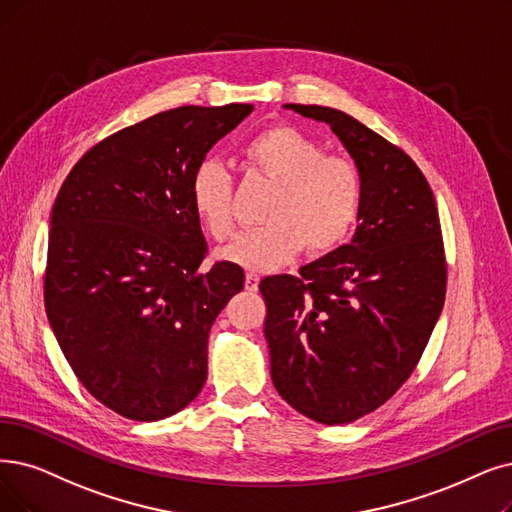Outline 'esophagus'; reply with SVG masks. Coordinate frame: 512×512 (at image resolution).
Segmentation results:
<instances>
[{
	"label": "esophagus",
	"mask_w": 512,
	"mask_h": 512,
	"mask_svg": "<svg viewBox=\"0 0 512 512\" xmlns=\"http://www.w3.org/2000/svg\"><path fill=\"white\" fill-rule=\"evenodd\" d=\"M258 283H260V277L256 273L245 275V290H248V292H256Z\"/></svg>",
	"instance_id": "34e87169"
}]
</instances>
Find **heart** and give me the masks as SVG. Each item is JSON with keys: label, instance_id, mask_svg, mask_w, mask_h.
I'll list each match as a JSON object with an SVG mask.
<instances>
[{"label": "heart", "instance_id": "1", "mask_svg": "<svg viewBox=\"0 0 512 512\" xmlns=\"http://www.w3.org/2000/svg\"><path fill=\"white\" fill-rule=\"evenodd\" d=\"M241 155L279 193L267 212V227L237 235L218 252L224 262L250 271H275L311 245L317 254L336 250L349 239L361 214L363 189L349 159L325 155L311 136L275 126L245 142ZM195 218L214 239L233 233V182L218 159L199 161L189 178Z\"/></svg>", "mask_w": 512, "mask_h": 512}]
</instances>
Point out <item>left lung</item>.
<instances>
[{
    "label": "left lung",
    "instance_id": "8db88e82",
    "mask_svg": "<svg viewBox=\"0 0 512 512\" xmlns=\"http://www.w3.org/2000/svg\"><path fill=\"white\" fill-rule=\"evenodd\" d=\"M323 121L353 157L363 189L351 243L260 281L277 393L321 424L374 412L410 378L445 302L435 195L399 147L355 117L283 105Z\"/></svg>",
    "mask_w": 512,
    "mask_h": 512
}]
</instances>
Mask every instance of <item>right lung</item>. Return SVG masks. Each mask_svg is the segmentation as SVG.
Returning <instances> with one entry per match:
<instances>
[{
	"label": "right lung",
	"instance_id": "obj_1",
	"mask_svg": "<svg viewBox=\"0 0 512 512\" xmlns=\"http://www.w3.org/2000/svg\"><path fill=\"white\" fill-rule=\"evenodd\" d=\"M252 105L178 107L92 147L52 208L44 300L71 370L109 410L168 418L208 378L210 327L243 269L206 256L189 178Z\"/></svg>",
	"mask_w": 512,
	"mask_h": 512
}]
</instances>
